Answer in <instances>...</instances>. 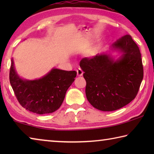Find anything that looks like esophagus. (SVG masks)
<instances>
[{
  "mask_svg": "<svg viewBox=\"0 0 154 154\" xmlns=\"http://www.w3.org/2000/svg\"><path fill=\"white\" fill-rule=\"evenodd\" d=\"M77 76H82L83 74V71H82V69H80V68L77 69Z\"/></svg>",
  "mask_w": 154,
  "mask_h": 154,
  "instance_id": "esophagus-1",
  "label": "esophagus"
}]
</instances>
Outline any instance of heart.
Returning <instances> with one entry per match:
<instances>
[{
  "mask_svg": "<svg viewBox=\"0 0 154 154\" xmlns=\"http://www.w3.org/2000/svg\"><path fill=\"white\" fill-rule=\"evenodd\" d=\"M92 53H93V50H92V49H90V50L88 51V56L92 55Z\"/></svg>",
  "mask_w": 154,
  "mask_h": 154,
  "instance_id": "obj_1",
  "label": "heart"
}]
</instances>
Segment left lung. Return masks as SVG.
I'll return each instance as SVG.
<instances>
[{
	"mask_svg": "<svg viewBox=\"0 0 154 154\" xmlns=\"http://www.w3.org/2000/svg\"><path fill=\"white\" fill-rule=\"evenodd\" d=\"M113 52H118L119 57ZM80 67L86 81L88 100L103 111L118 110L131 102L143 78L141 54L129 35L114 42L108 52L83 58Z\"/></svg>",
	"mask_w": 154,
	"mask_h": 154,
	"instance_id": "left-lung-1",
	"label": "left lung"
}]
</instances>
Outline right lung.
Masks as SVG:
<instances>
[{
    "mask_svg": "<svg viewBox=\"0 0 154 154\" xmlns=\"http://www.w3.org/2000/svg\"><path fill=\"white\" fill-rule=\"evenodd\" d=\"M76 75L75 71L53 68L39 79H26L17 74L12 58L9 79L20 105L28 111L41 115L58 110Z\"/></svg>",
    "mask_w": 154,
    "mask_h": 154,
    "instance_id": "obj_1",
    "label": "right lung"
}]
</instances>
